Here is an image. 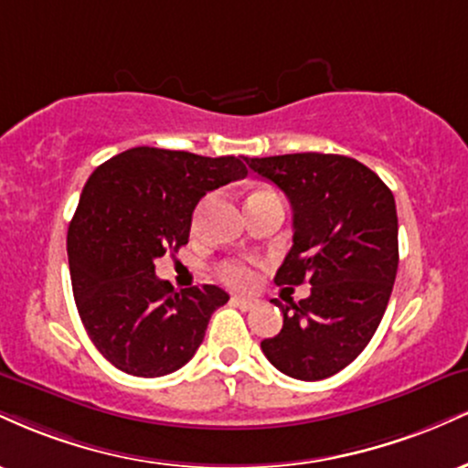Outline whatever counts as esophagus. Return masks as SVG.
I'll use <instances>...</instances> for the list:
<instances>
[{"label": "esophagus", "instance_id": "1", "mask_svg": "<svg viewBox=\"0 0 468 468\" xmlns=\"http://www.w3.org/2000/svg\"><path fill=\"white\" fill-rule=\"evenodd\" d=\"M230 302H233L241 310H255L257 305H260V299H255V297H233Z\"/></svg>", "mask_w": 468, "mask_h": 468}]
</instances>
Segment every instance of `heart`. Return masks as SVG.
Listing matches in <instances>:
<instances>
[{"instance_id":"b5f03b06","label":"heart","mask_w":468,"mask_h":468,"mask_svg":"<svg viewBox=\"0 0 468 468\" xmlns=\"http://www.w3.org/2000/svg\"><path fill=\"white\" fill-rule=\"evenodd\" d=\"M255 193H261V191H255ZM219 275L227 283H233V286H246V283L252 279V272L249 266L244 264H238V261H229V264H224L219 268Z\"/></svg>"}]
</instances>
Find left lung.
<instances>
[{"label":"left lung","instance_id":"1","mask_svg":"<svg viewBox=\"0 0 468 468\" xmlns=\"http://www.w3.org/2000/svg\"><path fill=\"white\" fill-rule=\"evenodd\" d=\"M246 165L292 207V249L275 282L313 286L299 303L272 299L283 327L261 341V352L292 378H327L365 350L388 308L399 271L394 196L347 155L286 154L246 158Z\"/></svg>","mask_w":468,"mask_h":468}]
</instances>
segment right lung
Listing matches in <instances>:
<instances>
[{"mask_svg":"<svg viewBox=\"0 0 468 468\" xmlns=\"http://www.w3.org/2000/svg\"><path fill=\"white\" fill-rule=\"evenodd\" d=\"M244 155L133 147L85 182L68 229L72 292L96 350L121 372L154 378L180 369L229 302L211 283L176 292L155 277V260L189 241L193 208L244 178Z\"/></svg>","mask_w":468,"mask_h":468,"instance_id":"add662e5","label":"right lung"}]
</instances>
